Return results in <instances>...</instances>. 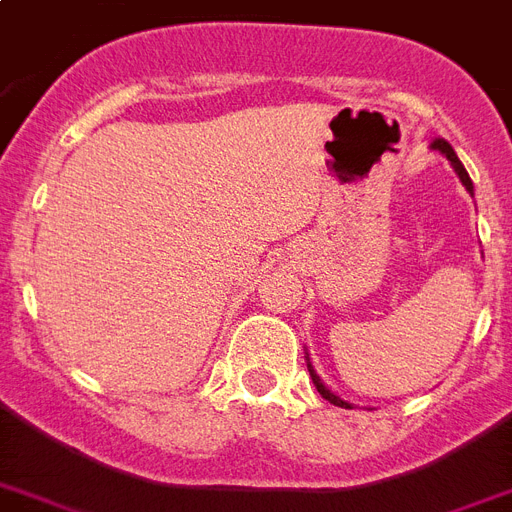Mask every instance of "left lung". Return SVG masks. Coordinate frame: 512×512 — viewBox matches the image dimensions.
Instances as JSON below:
<instances>
[{
    "label": "left lung",
    "mask_w": 512,
    "mask_h": 512,
    "mask_svg": "<svg viewBox=\"0 0 512 512\" xmlns=\"http://www.w3.org/2000/svg\"><path fill=\"white\" fill-rule=\"evenodd\" d=\"M430 148H433V151H441V154H444L446 159L452 162L454 172L460 175L462 185H465V188H468V191H470V196H473V180H470V175H468V172H465V167H462V162H460V159H457V154H454V148L449 146V143H446L444 138L433 140V143H430ZM305 358H308V356H305ZM308 372H311V380H313V385H316V390H319V393H321V398H327L329 404L342 406V409H353V406H350L348 401H342V398L337 396V393H332V390H329L327 385L321 382V377H319V374H316V369H313V366H311V361H308Z\"/></svg>",
    "instance_id": "1"
}]
</instances>
